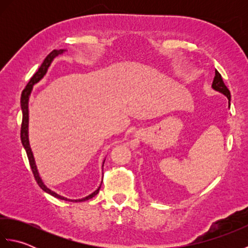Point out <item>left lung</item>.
Wrapping results in <instances>:
<instances>
[{"instance_id": "8db88e82", "label": "left lung", "mask_w": 248, "mask_h": 248, "mask_svg": "<svg viewBox=\"0 0 248 248\" xmlns=\"http://www.w3.org/2000/svg\"><path fill=\"white\" fill-rule=\"evenodd\" d=\"M212 88L214 91H217L220 93L225 94L226 97L228 99V103H229V108H230V92L229 89L227 88V86L225 85V83L222 78V76L219 75V72L217 70H215V77H214V80L212 83Z\"/></svg>"}]
</instances>
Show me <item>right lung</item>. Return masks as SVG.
Segmentation results:
<instances>
[{
  "label": "right lung",
  "mask_w": 248,
  "mask_h": 248,
  "mask_svg": "<svg viewBox=\"0 0 248 248\" xmlns=\"http://www.w3.org/2000/svg\"><path fill=\"white\" fill-rule=\"evenodd\" d=\"M65 52H67L66 49H60V50H53L51 52V53L46 57L45 61L41 66L39 67L38 71H37L35 75L31 78L30 82L28 83V85L23 89L22 94H21V109H22V125H21V141H22V145L24 147V149L26 151V155H28L29 157V161H30V165L31 168V171L34 173V177L36 179L37 183H38V186L43 188V191H45L46 193H48L52 196H54L59 199L62 200H68V202H85V200H88L93 198L94 195H97L99 193V189L101 187V184L98 186V188L96 191H93L92 194H89L88 196L81 198V199H69L67 197L64 196H61L57 193L53 192L52 189H50L48 186H46L44 183L43 179H41L38 170H37V166H36V162L34 159V155H33V151L31 149V145H30V140H29V101H30V97H31V91H33V86L35 84L38 83L40 80H43V78L46 75V72H48L49 67L51 66L52 62L54 61L55 57H57L59 55L64 54ZM104 161L103 160V164H104ZM103 167V165H102ZM102 183V182H101Z\"/></svg>",
  "instance_id": "right-lung-1"
}]
</instances>
